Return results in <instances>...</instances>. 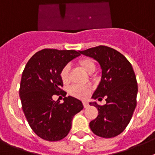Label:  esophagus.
<instances>
[{
	"label": "esophagus",
	"mask_w": 155,
	"mask_h": 155,
	"mask_svg": "<svg viewBox=\"0 0 155 155\" xmlns=\"http://www.w3.org/2000/svg\"><path fill=\"white\" fill-rule=\"evenodd\" d=\"M83 105H84V108L88 107V103H87V102H85V101H84V102H83Z\"/></svg>",
	"instance_id": "34e87169"
}]
</instances>
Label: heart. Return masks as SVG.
Instances as JSON below:
<instances>
[{"label": "heart", "mask_w": 155, "mask_h": 155, "mask_svg": "<svg viewBox=\"0 0 155 155\" xmlns=\"http://www.w3.org/2000/svg\"><path fill=\"white\" fill-rule=\"evenodd\" d=\"M78 64L82 68V69L87 73L91 74L95 71L96 65L94 60L90 57H83L78 61ZM69 65H65L63 67L60 72V78L63 83L67 84L69 81ZM91 91V86L88 84L85 85H73L70 87L69 92L71 95L78 98H86Z\"/></svg>", "instance_id": "b5f03b06"}]
</instances>
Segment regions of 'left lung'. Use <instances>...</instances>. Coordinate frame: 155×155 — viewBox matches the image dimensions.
Here are the masks:
<instances>
[{
  "label": "left lung",
  "instance_id": "obj_1",
  "mask_svg": "<svg viewBox=\"0 0 155 155\" xmlns=\"http://www.w3.org/2000/svg\"><path fill=\"white\" fill-rule=\"evenodd\" d=\"M79 52L96 60L102 69L101 81L91 98H106L104 105L89 103L98 111V116L90 122V128L98 137H114L127 127L137 105L138 87L132 65L122 53L108 46Z\"/></svg>",
  "mask_w": 155,
  "mask_h": 155
}]
</instances>
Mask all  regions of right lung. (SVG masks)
Masks as SVG:
<instances>
[{"instance_id":"1","label":"right lung","mask_w":155,"mask_h":155,"mask_svg":"<svg viewBox=\"0 0 155 155\" xmlns=\"http://www.w3.org/2000/svg\"><path fill=\"white\" fill-rule=\"evenodd\" d=\"M81 55L75 50L43 49L30 58L21 75L19 95L31 130L48 141H58L70 132L74 116L83 109L80 100L66 97L61 89L60 72L63 67ZM53 94L64 96V102L52 99Z\"/></svg>"}]
</instances>
